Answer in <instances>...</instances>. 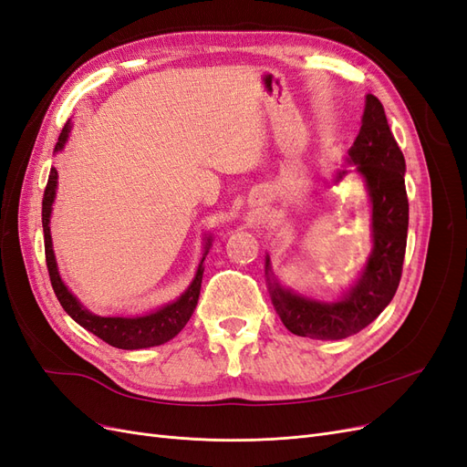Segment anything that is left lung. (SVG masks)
Instances as JSON below:
<instances>
[{
  "mask_svg": "<svg viewBox=\"0 0 467 467\" xmlns=\"http://www.w3.org/2000/svg\"><path fill=\"white\" fill-rule=\"evenodd\" d=\"M348 163L364 179L372 204V251L360 278L341 300L321 302L282 288L271 275L266 280L271 300L286 329L298 337L337 341L362 331L391 302L400 286L407 245L409 201L405 191V158L389 130L384 107L366 95L360 132L348 150ZM347 169L337 173L341 181Z\"/></svg>",
  "mask_w": 467,
  "mask_h": 467,
  "instance_id": "obj_1",
  "label": "left lung"
}]
</instances>
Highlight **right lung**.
Wrapping results in <instances>:
<instances>
[{
    "label": "right lung",
    "mask_w": 467,
    "mask_h": 467,
    "mask_svg": "<svg viewBox=\"0 0 467 467\" xmlns=\"http://www.w3.org/2000/svg\"><path fill=\"white\" fill-rule=\"evenodd\" d=\"M72 130V124L69 120L60 132L58 142H56L54 151H60L66 144L67 134ZM56 182H58V171L52 167L48 182L45 189V199H42V230H45V253H47V266L56 298L66 309V314L78 321L83 329L91 331L99 338H103L105 343L117 348L124 350H136V348H148V347H158L167 343L169 338H173L182 327H185L187 321L191 319L196 304H199L201 296V285H202V273H204V257L208 255V249L212 245V237L206 239L204 255L202 261L196 268V275L191 282V286L182 292L179 298L171 304H165L163 307L155 309L151 314L146 316H136V317H101L91 314L89 309L83 307L76 296L67 290V286L62 282L58 266H56V257L52 249V237H50V214H52V202L56 199Z\"/></svg>",
    "instance_id": "obj_1"
}]
</instances>
